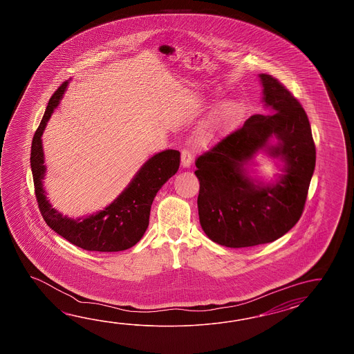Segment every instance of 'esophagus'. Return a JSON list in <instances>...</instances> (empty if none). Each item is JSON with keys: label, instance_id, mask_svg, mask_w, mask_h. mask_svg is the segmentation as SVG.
I'll return each instance as SVG.
<instances>
[{"label": "esophagus", "instance_id": "esophagus-1", "mask_svg": "<svg viewBox=\"0 0 354 354\" xmlns=\"http://www.w3.org/2000/svg\"><path fill=\"white\" fill-rule=\"evenodd\" d=\"M180 163L185 168L191 166L192 163V153L187 148H183L180 151Z\"/></svg>", "mask_w": 354, "mask_h": 354}]
</instances>
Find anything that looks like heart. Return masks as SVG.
I'll list each match as a JSON object with an SVG mask.
<instances>
[{"label": "heart", "mask_w": 354, "mask_h": 354, "mask_svg": "<svg viewBox=\"0 0 354 354\" xmlns=\"http://www.w3.org/2000/svg\"><path fill=\"white\" fill-rule=\"evenodd\" d=\"M244 113V106L241 101L227 102L218 110L214 119L201 130L198 140L201 144H210L216 140L218 136L229 133L241 120Z\"/></svg>", "instance_id": "b5f03b06"}]
</instances>
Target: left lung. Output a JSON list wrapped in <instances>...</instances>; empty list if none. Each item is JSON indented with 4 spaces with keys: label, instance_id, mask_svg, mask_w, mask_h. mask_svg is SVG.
<instances>
[{
    "label": "left lung",
    "instance_id": "1",
    "mask_svg": "<svg viewBox=\"0 0 354 354\" xmlns=\"http://www.w3.org/2000/svg\"><path fill=\"white\" fill-rule=\"evenodd\" d=\"M259 77L272 115L250 116L195 160L200 224L211 241L229 248L271 243L291 230L302 215L315 168V143L300 101L277 78ZM272 136L279 144L268 147ZM264 146L287 165V174L273 187L257 185L242 168Z\"/></svg>",
    "mask_w": 354,
    "mask_h": 354
}]
</instances>
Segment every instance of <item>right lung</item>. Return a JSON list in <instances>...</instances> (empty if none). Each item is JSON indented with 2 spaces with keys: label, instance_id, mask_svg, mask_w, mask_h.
Here are the masks:
<instances>
[{
  "label": "right lung",
  "instance_id": "1",
  "mask_svg": "<svg viewBox=\"0 0 354 354\" xmlns=\"http://www.w3.org/2000/svg\"><path fill=\"white\" fill-rule=\"evenodd\" d=\"M67 84L68 81L62 83L52 95L31 143V171L39 210L55 233L84 250L119 252L131 248L149 225L151 203L159 188L178 171L180 153L169 149L151 157L128 188L105 210L78 220L63 216L46 200L43 188L46 166L41 136Z\"/></svg>",
  "mask_w": 354,
  "mask_h": 354
}]
</instances>
